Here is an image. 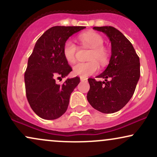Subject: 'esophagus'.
<instances>
[{
	"label": "esophagus",
	"mask_w": 157,
	"mask_h": 157,
	"mask_svg": "<svg viewBox=\"0 0 157 157\" xmlns=\"http://www.w3.org/2000/svg\"><path fill=\"white\" fill-rule=\"evenodd\" d=\"M81 81H87V78H84V77H80Z\"/></svg>",
	"instance_id": "1"
}]
</instances>
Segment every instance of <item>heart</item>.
Instances as JSON below:
<instances>
[{"label":"heart","instance_id":"heart-1","mask_svg":"<svg viewBox=\"0 0 157 157\" xmlns=\"http://www.w3.org/2000/svg\"><path fill=\"white\" fill-rule=\"evenodd\" d=\"M79 40L82 45L91 48L89 60L86 63H77L73 67L75 75L80 77H86L97 72L99 69V64L105 65L108 60V52L103 47L104 40L99 34L95 32H87L79 36ZM77 47L71 40L65 42L63 47V54L67 62L72 63L76 59Z\"/></svg>","mask_w":157,"mask_h":157}]
</instances>
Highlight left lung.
I'll list each match as a JSON object with an SVG mask.
<instances>
[{
  "instance_id": "1",
  "label": "left lung",
  "mask_w": 157,
  "mask_h": 157,
  "mask_svg": "<svg viewBox=\"0 0 157 157\" xmlns=\"http://www.w3.org/2000/svg\"><path fill=\"white\" fill-rule=\"evenodd\" d=\"M93 29L108 36L111 44V56L107 68L97 76L105 80L88 79L90 89L87 100L100 112L114 113L122 109L134 94L140 77V58L130 41L114 27Z\"/></svg>"
}]
</instances>
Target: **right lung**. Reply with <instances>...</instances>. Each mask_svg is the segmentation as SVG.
I'll use <instances>...</instances> for the list:
<instances>
[{
    "label": "right lung",
    "mask_w": 157,
    "mask_h": 157,
    "mask_svg": "<svg viewBox=\"0 0 157 157\" xmlns=\"http://www.w3.org/2000/svg\"><path fill=\"white\" fill-rule=\"evenodd\" d=\"M85 26H53L36 42L28 60L24 75L27 100L37 116L55 120L66 112L69 98L80 78H68L63 85L56 79L63 78L72 71L65 59L63 47L74 34Z\"/></svg>",
    "instance_id": "obj_1"
}]
</instances>
